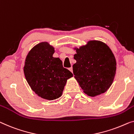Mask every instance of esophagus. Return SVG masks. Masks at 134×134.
Instances as JSON below:
<instances>
[{"mask_svg": "<svg viewBox=\"0 0 134 134\" xmlns=\"http://www.w3.org/2000/svg\"><path fill=\"white\" fill-rule=\"evenodd\" d=\"M69 70L71 71V73H73V68H72V67H70V68H69Z\"/></svg>", "mask_w": 134, "mask_h": 134, "instance_id": "esophagus-1", "label": "esophagus"}]
</instances>
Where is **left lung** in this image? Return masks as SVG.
<instances>
[{"instance_id":"1","label":"left lung","mask_w":134,"mask_h":134,"mask_svg":"<svg viewBox=\"0 0 134 134\" xmlns=\"http://www.w3.org/2000/svg\"><path fill=\"white\" fill-rule=\"evenodd\" d=\"M74 49L73 74L83 92L91 97L106 92L116 73V60L110 48L100 41L91 40Z\"/></svg>"}]
</instances>
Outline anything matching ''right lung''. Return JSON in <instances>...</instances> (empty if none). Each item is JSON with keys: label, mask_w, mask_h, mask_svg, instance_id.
I'll use <instances>...</instances> for the list:
<instances>
[{"label": "right lung", "mask_w": 134, "mask_h": 134, "mask_svg": "<svg viewBox=\"0 0 134 134\" xmlns=\"http://www.w3.org/2000/svg\"><path fill=\"white\" fill-rule=\"evenodd\" d=\"M54 52V47L47 42L37 44L27 55L23 69L32 91L49 100L61 97L67 79L73 77V74L63 67L61 59L53 57Z\"/></svg>", "instance_id": "1"}]
</instances>
